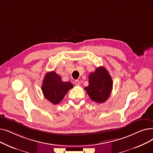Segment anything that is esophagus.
I'll return each mask as SVG.
<instances>
[{
	"label": "esophagus",
	"instance_id": "obj_1",
	"mask_svg": "<svg viewBox=\"0 0 153 153\" xmlns=\"http://www.w3.org/2000/svg\"><path fill=\"white\" fill-rule=\"evenodd\" d=\"M75 84L77 85H80V81H79V80H76V81H75Z\"/></svg>",
	"mask_w": 153,
	"mask_h": 153
}]
</instances>
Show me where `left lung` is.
Wrapping results in <instances>:
<instances>
[{
  "instance_id": "1",
  "label": "left lung",
  "mask_w": 153,
  "mask_h": 153,
  "mask_svg": "<svg viewBox=\"0 0 153 153\" xmlns=\"http://www.w3.org/2000/svg\"><path fill=\"white\" fill-rule=\"evenodd\" d=\"M113 82L108 71L102 66L89 76V85L84 88L90 98L97 103L105 102L110 97Z\"/></svg>"
}]
</instances>
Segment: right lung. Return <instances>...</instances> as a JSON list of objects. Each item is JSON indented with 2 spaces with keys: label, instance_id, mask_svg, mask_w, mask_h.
I'll return each instance as SVG.
<instances>
[{
  "label": "right lung",
  "instance_id": "1",
  "mask_svg": "<svg viewBox=\"0 0 153 153\" xmlns=\"http://www.w3.org/2000/svg\"><path fill=\"white\" fill-rule=\"evenodd\" d=\"M73 87L70 82H63L54 71L46 73L43 81L42 90L45 97L51 103H59L68 92Z\"/></svg>",
  "mask_w": 153,
  "mask_h": 153
}]
</instances>
